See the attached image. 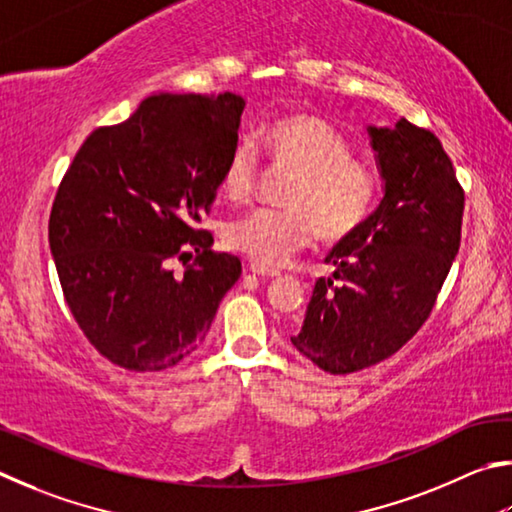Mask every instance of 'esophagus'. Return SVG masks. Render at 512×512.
<instances>
[{
	"mask_svg": "<svg viewBox=\"0 0 512 512\" xmlns=\"http://www.w3.org/2000/svg\"><path fill=\"white\" fill-rule=\"evenodd\" d=\"M249 272L256 274V276H263V279H274V276H279V272H276V270H267V267L258 265V263H251Z\"/></svg>",
	"mask_w": 512,
	"mask_h": 512,
	"instance_id": "obj_1",
	"label": "esophagus"
}]
</instances>
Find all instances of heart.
Wrapping results in <instances>:
<instances>
[{"label": "heart", "instance_id": "1", "mask_svg": "<svg viewBox=\"0 0 512 512\" xmlns=\"http://www.w3.org/2000/svg\"><path fill=\"white\" fill-rule=\"evenodd\" d=\"M263 146L276 164L297 177L285 195L290 209H256L224 229V242L251 261L276 270L319 233L337 240L351 236L369 218L378 197L373 168L353 157L348 139L315 114L294 112L272 121ZM256 155L247 143L231 150L220 177V191L231 202L254 191Z\"/></svg>", "mask_w": 512, "mask_h": 512}]
</instances>
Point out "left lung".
Returning a JSON list of instances; mask_svg holds the SVG:
<instances>
[{
	"label": "left lung",
	"instance_id": "8db88e82",
	"mask_svg": "<svg viewBox=\"0 0 512 512\" xmlns=\"http://www.w3.org/2000/svg\"><path fill=\"white\" fill-rule=\"evenodd\" d=\"M382 177L369 218L326 256L290 342L319 369L355 373L398 353L434 308L461 245L463 188L432 132L366 125Z\"/></svg>",
	"mask_w": 512,
	"mask_h": 512
}]
</instances>
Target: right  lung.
<instances>
[{"mask_svg": "<svg viewBox=\"0 0 512 512\" xmlns=\"http://www.w3.org/2000/svg\"><path fill=\"white\" fill-rule=\"evenodd\" d=\"M245 98L152 94L130 119L98 128L62 177L49 247L65 301L107 360L164 371L204 344L240 261L195 229L209 209ZM196 261L175 277L173 257Z\"/></svg>", "mask_w": 512, "mask_h": 512, "instance_id": "1", "label": "right lung"}]
</instances>
